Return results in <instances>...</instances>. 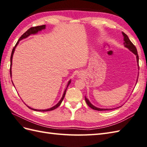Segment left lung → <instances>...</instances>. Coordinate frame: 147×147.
I'll list each match as a JSON object with an SVG mask.
<instances>
[{
	"label": "left lung",
	"instance_id": "8db88e82",
	"mask_svg": "<svg viewBox=\"0 0 147 147\" xmlns=\"http://www.w3.org/2000/svg\"><path fill=\"white\" fill-rule=\"evenodd\" d=\"M123 35L124 36V44H125V46L126 47H127V48H128L129 50H130L131 52L134 53L135 55L136 56V59H137V62H138V59H139V57H138V53H137V50H136V47L135 46V45L134 44H133L131 40L129 39L128 36L126 34H125L124 32H122ZM85 101H86L87 105L89 106V107L93 109V110H98V111H103V110H112V109H101V108H98L97 107H95L94 106H93V105H92L90 102L89 101V100H88V99L85 97ZM116 109V108H115Z\"/></svg>",
	"mask_w": 147,
	"mask_h": 147
}]
</instances>
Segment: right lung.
I'll list each match as a JSON object with an SVG mask.
<instances>
[{
	"label": "right lung",
	"instance_id": "right-lung-1",
	"mask_svg": "<svg viewBox=\"0 0 147 147\" xmlns=\"http://www.w3.org/2000/svg\"><path fill=\"white\" fill-rule=\"evenodd\" d=\"M45 27H46V26H45V25H42V26H39L32 27H30V29H29L28 30H27V31H26L25 33H24L23 34H22L21 36H20V38H19V40H18V41L17 42L16 44L15 45V46L13 47V49H12V53H11V67H10V74H11V76H12L11 66H12V56H13V53H14L15 48L16 47V46H18V43H19V40L23 39L24 38H26V37H28V36H30V34H36V33H37V32L39 31V30H41L42 29H45ZM70 83H71V81H69V82H68V84H67V88H66L65 91H64V94H63V97H62V98L61 99V100L59 101V103H58L56 105L54 106V107H52V108H49V109H47V110H36V109H33V108H30V107H27L29 108L30 109H32V110H34V111H52V110H55V109H56V108H57L58 107H59L60 105L61 104V103H62V101H63V99H64V96H65V94H66V92L67 88L68 86H69V84ZM12 84H13V83H12ZM13 86H14V85H13Z\"/></svg>",
	"mask_w": 147,
	"mask_h": 147
}]
</instances>
